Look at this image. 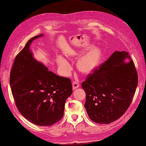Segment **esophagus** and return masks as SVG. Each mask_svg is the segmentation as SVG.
<instances>
[{
    "label": "esophagus",
    "instance_id": "1",
    "mask_svg": "<svg viewBox=\"0 0 146 146\" xmlns=\"http://www.w3.org/2000/svg\"><path fill=\"white\" fill-rule=\"evenodd\" d=\"M79 86H80V85L77 81H75L72 83V88L73 90H76L77 88H78Z\"/></svg>",
    "mask_w": 146,
    "mask_h": 146
}]
</instances>
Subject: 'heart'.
Here are the masks:
<instances>
[{"label": "heart", "instance_id": "heart-1", "mask_svg": "<svg viewBox=\"0 0 146 146\" xmlns=\"http://www.w3.org/2000/svg\"><path fill=\"white\" fill-rule=\"evenodd\" d=\"M82 51L74 52V55H78L81 54ZM102 56V52L99 47H95L91 50L84 54L78 60L77 66L78 70L83 74H89L98 67ZM57 63L60 69L64 74H68L71 70V66L68 61L63 56H58L56 58Z\"/></svg>", "mask_w": 146, "mask_h": 146}]
</instances>
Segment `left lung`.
<instances>
[{
    "label": "left lung",
    "instance_id": "8db88e82",
    "mask_svg": "<svg viewBox=\"0 0 146 146\" xmlns=\"http://www.w3.org/2000/svg\"><path fill=\"white\" fill-rule=\"evenodd\" d=\"M126 59L130 61L125 62ZM130 59L125 51L114 52L82 83L86 93L84 107L92 121L107 124L122 116L129 107L138 81Z\"/></svg>",
    "mask_w": 146,
    "mask_h": 146
}]
</instances>
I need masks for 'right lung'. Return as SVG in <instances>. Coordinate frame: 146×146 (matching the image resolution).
Here are the masks:
<instances>
[{
  "label": "right lung",
  "mask_w": 146,
  "mask_h": 146,
  "mask_svg": "<svg viewBox=\"0 0 146 146\" xmlns=\"http://www.w3.org/2000/svg\"><path fill=\"white\" fill-rule=\"evenodd\" d=\"M42 36L31 38L16 55L10 84L22 115L37 125L51 126L63 117L72 85L69 78L57 76L33 58L30 46L34 39Z\"/></svg>",
  "instance_id": "add662e5"
}]
</instances>
